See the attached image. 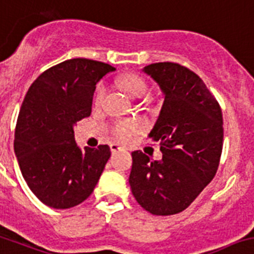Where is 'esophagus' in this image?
I'll return each instance as SVG.
<instances>
[{"label": "esophagus", "instance_id": "34e87169", "mask_svg": "<svg viewBox=\"0 0 254 254\" xmlns=\"http://www.w3.org/2000/svg\"><path fill=\"white\" fill-rule=\"evenodd\" d=\"M110 148H111V152H112V153H116V152H118V151H122L123 147L120 146V144H117V143H111Z\"/></svg>", "mask_w": 254, "mask_h": 254}]
</instances>
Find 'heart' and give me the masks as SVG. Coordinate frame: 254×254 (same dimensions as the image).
Returning <instances> with one entry per match:
<instances>
[{"mask_svg": "<svg viewBox=\"0 0 254 254\" xmlns=\"http://www.w3.org/2000/svg\"><path fill=\"white\" fill-rule=\"evenodd\" d=\"M120 86L132 98H142L148 93L147 82L138 74L131 73L123 76L120 79ZM105 95V83H98L97 87H96L95 96H93V103L96 106L100 105ZM137 128H138V126L134 122H120L113 127V134H115V137L118 141H127L132 136V133L137 131Z\"/></svg>", "mask_w": 254, "mask_h": 254, "instance_id": "heart-1", "label": "heart"}]
</instances>
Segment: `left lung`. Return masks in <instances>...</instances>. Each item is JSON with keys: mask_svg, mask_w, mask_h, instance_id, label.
Segmentation results:
<instances>
[{"mask_svg": "<svg viewBox=\"0 0 254 254\" xmlns=\"http://www.w3.org/2000/svg\"><path fill=\"white\" fill-rule=\"evenodd\" d=\"M163 93V105L148 137L161 144L162 158L132 152L129 185L149 213L185 211L213 180L223 146V118L216 98L194 72L173 62L144 67Z\"/></svg>", "mask_w": 254, "mask_h": 254, "instance_id": "left-lung-1", "label": "left lung"}]
</instances>
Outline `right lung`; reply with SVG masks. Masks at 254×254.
Returning <instances> with one entry per match:
<instances>
[{"label": "right lung", "mask_w": 254, "mask_h": 254, "mask_svg": "<svg viewBox=\"0 0 254 254\" xmlns=\"http://www.w3.org/2000/svg\"><path fill=\"white\" fill-rule=\"evenodd\" d=\"M115 67L73 59L35 79L21 106L14 131V154L23 178L46 206L66 209L93 192L110 147H84L74 141V126L89 117L96 84Z\"/></svg>", "instance_id": "obj_1"}]
</instances>
